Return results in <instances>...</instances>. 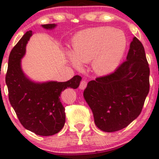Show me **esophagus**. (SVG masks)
<instances>
[{
    "label": "esophagus",
    "instance_id": "esophagus-1",
    "mask_svg": "<svg viewBox=\"0 0 159 159\" xmlns=\"http://www.w3.org/2000/svg\"><path fill=\"white\" fill-rule=\"evenodd\" d=\"M86 86H87V81H86L85 80H83V81H81V83H80L79 89L83 90V89H85Z\"/></svg>",
    "mask_w": 159,
    "mask_h": 159
}]
</instances>
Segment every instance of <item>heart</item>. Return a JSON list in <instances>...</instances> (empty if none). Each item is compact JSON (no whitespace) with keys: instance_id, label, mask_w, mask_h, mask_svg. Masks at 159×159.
I'll return each mask as SVG.
<instances>
[{"instance_id":"b5f03b06","label":"heart","mask_w":159,"mask_h":159,"mask_svg":"<svg viewBox=\"0 0 159 159\" xmlns=\"http://www.w3.org/2000/svg\"><path fill=\"white\" fill-rule=\"evenodd\" d=\"M127 47V39L120 30L100 27L80 32L72 41L73 55L70 61L75 67L91 61L93 70L98 75L113 71L119 65Z\"/></svg>"}]
</instances>
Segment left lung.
Listing matches in <instances>:
<instances>
[{
    "label": "left lung",
    "instance_id": "1",
    "mask_svg": "<svg viewBox=\"0 0 159 159\" xmlns=\"http://www.w3.org/2000/svg\"><path fill=\"white\" fill-rule=\"evenodd\" d=\"M149 74L145 49L134 37L126 61L112 73L89 81L84 91L99 129L119 131L140 115L149 91Z\"/></svg>",
    "mask_w": 159,
    "mask_h": 159
}]
</instances>
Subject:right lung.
Masks as SVG:
<instances>
[{
	"instance_id": "obj_1",
	"label": "right lung",
	"mask_w": 159,
	"mask_h": 159,
	"mask_svg": "<svg viewBox=\"0 0 159 159\" xmlns=\"http://www.w3.org/2000/svg\"><path fill=\"white\" fill-rule=\"evenodd\" d=\"M54 24L43 25L52 29ZM32 31L26 32L11 50L5 81L8 98L20 124L38 135L50 136L62 129L65 123V108L61 94L68 88L77 89L81 77L75 75L65 82L49 81L38 84L25 77L20 68V59L25 54L26 44Z\"/></svg>"
}]
</instances>
